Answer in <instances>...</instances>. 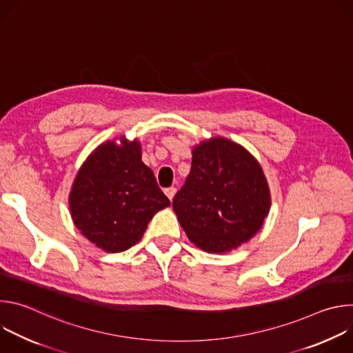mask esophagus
Masks as SVG:
<instances>
[{"label": "esophagus", "mask_w": 353, "mask_h": 353, "mask_svg": "<svg viewBox=\"0 0 353 353\" xmlns=\"http://www.w3.org/2000/svg\"><path fill=\"white\" fill-rule=\"evenodd\" d=\"M176 191H177V188L176 187H169V188H166L165 190V194L168 195V198L172 201L173 199V196H174V194H176Z\"/></svg>", "instance_id": "obj_1"}]
</instances>
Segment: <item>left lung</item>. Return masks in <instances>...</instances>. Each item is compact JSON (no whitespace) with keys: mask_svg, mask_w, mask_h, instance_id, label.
<instances>
[{"mask_svg":"<svg viewBox=\"0 0 353 353\" xmlns=\"http://www.w3.org/2000/svg\"><path fill=\"white\" fill-rule=\"evenodd\" d=\"M271 195L257 159L241 145L215 137L192 149L190 174L173 198V211L207 253H226L263 226Z\"/></svg>","mask_w":353,"mask_h":353,"instance_id":"obj_1","label":"left lung"}]
</instances>
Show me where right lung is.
<instances>
[{
    "label": "right lung",
    "mask_w": 353,
    "mask_h": 353,
    "mask_svg": "<svg viewBox=\"0 0 353 353\" xmlns=\"http://www.w3.org/2000/svg\"><path fill=\"white\" fill-rule=\"evenodd\" d=\"M141 158L138 139L106 141L88 157L74 180L71 218L90 243L108 253L137 244L149 221L170 205Z\"/></svg>",
    "instance_id": "obj_1"
}]
</instances>
